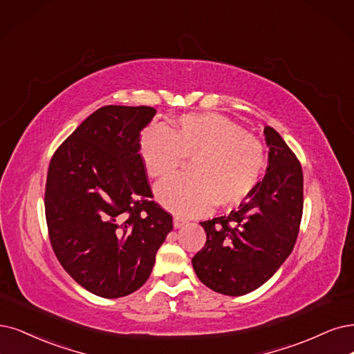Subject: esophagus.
Segmentation results:
<instances>
[{"label": "esophagus", "mask_w": 354, "mask_h": 354, "mask_svg": "<svg viewBox=\"0 0 354 354\" xmlns=\"http://www.w3.org/2000/svg\"><path fill=\"white\" fill-rule=\"evenodd\" d=\"M187 225V220H184V218H180V217H174V227L175 229H179V227H182V226H185Z\"/></svg>", "instance_id": "1"}]
</instances>
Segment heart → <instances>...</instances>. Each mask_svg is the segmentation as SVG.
Instances as JSON below:
<instances>
[{
	"instance_id": "1",
	"label": "heart",
	"mask_w": 354,
	"mask_h": 354,
	"mask_svg": "<svg viewBox=\"0 0 354 354\" xmlns=\"http://www.w3.org/2000/svg\"><path fill=\"white\" fill-rule=\"evenodd\" d=\"M140 154L149 176L174 175L191 159L188 178H172L156 187V198L178 216H197L213 205L230 208L257 185L264 166V149L254 136L217 113L180 116L174 128H149Z\"/></svg>"
}]
</instances>
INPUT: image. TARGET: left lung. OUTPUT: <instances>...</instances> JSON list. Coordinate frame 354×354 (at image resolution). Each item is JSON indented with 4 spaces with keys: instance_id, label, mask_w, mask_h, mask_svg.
<instances>
[{
    "instance_id": "left-lung-1",
    "label": "left lung",
    "mask_w": 354,
    "mask_h": 354,
    "mask_svg": "<svg viewBox=\"0 0 354 354\" xmlns=\"http://www.w3.org/2000/svg\"><path fill=\"white\" fill-rule=\"evenodd\" d=\"M268 166L263 180L229 216L201 221L207 241L192 267L208 289L226 296L254 292L292 254L304 212V174L276 129L264 128Z\"/></svg>"
}]
</instances>
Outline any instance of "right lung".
Here are the masks:
<instances>
[{"label": "right lung", "mask_w": 354, "mask_h": 354, "mask_svg": "<svg viewBox=\"0 0 354 354\" xmlns=\"http://www.w3.org/2000/svg\"><path fill=\"white\" fill-rule=\"evenodd\" d=\"M156 109L103 106L52 156L45 214L52 250L86 290L116 299L147 281L172 216L151 201L140 134Z\"/></svg>", "instance_id": "obj_1"}]
</instances>
